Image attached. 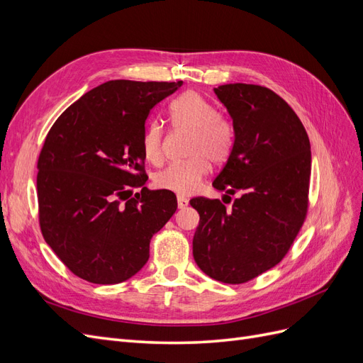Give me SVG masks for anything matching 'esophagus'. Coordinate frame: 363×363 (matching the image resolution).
<instances>
[{
    "mask_svg": "<svg viewBox=\"0 0 363 363\" xmlns=\"http://www.w3.org/2000/svg\"><path fill=\"white\" fill-rule=\"evenodd\" d=\"M188 199H184V196H177V206H179V208H184V207H188Z\"/></svg>",
    "mask_w": 363,
    "mask_h": 363,
    "instance_id": "34e87169",
    "label": "esophagus"
}]
</instances>
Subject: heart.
Returning a JSON list of instances; mask_svg holds the SVG:
<instances>
[{
    "instance_id": "obj_1",
    "label": "heart",
    "mask_w": 363,
    "mask_h": 363,
    "mask_svg": "<svg viewBox=\"0 0 363 363\" xmlns=\"http://www.w3.org/2000/svg\"><path fill=\"white\" fill-rule=\"evenodd\" d=\"M169 116L175 128L188 131L189 160L171 164L156 174L157 188L179 195L194 194L213 164H223L232 156L235 128L230 121L216 115L215 107L196 92H188L174 100ZM142 150L147 160L159 163L163 157V127L151 121L142 136Z\"/></svg>"
}]
</instances>
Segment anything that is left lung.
Returning a JSON list of instances; mask_svg holds the SVG:
<instances>
[{"mask_svg": "<svg viewBox=\"0 0 363 363\" xmlns=\"http://www.w3.org/2000/svg\"><path fill=\"white\" fill-rule=\"evenodd\" d=\"M233 121L235 145L212 186L219 200L192 199L200 224L192 240L196 265L218 281L238 284L276 267L298 235L307 212L311 142L298 116L257 84L215 87ZM224 201V200H223Z\"/></svg>", "mask_w": 363, "mask_h": 363, "instance_id": "left-lung-1", "label": "left lung"}]
</instances>
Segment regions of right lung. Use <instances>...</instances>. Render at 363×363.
<instances>
[{
  "mask_svg": "<svg viewBox=\"0 0 363 363\" xmlns=\"http://www.w3.org/2000/svg\"><path fill=\"white\" fill-rule=\"evenodd\" d=\"M111 80L86 92L51 127L38 162L40 230L75 276L96 284L133 277L152 235L177 211L145 183L142 136L151 108L182 86Z\"/></svg>",
  "mask_w": 363,
  "mask_h": 363,
  "instance_id": "add662e5",
  "label": "right lung"
}]
</instances>
